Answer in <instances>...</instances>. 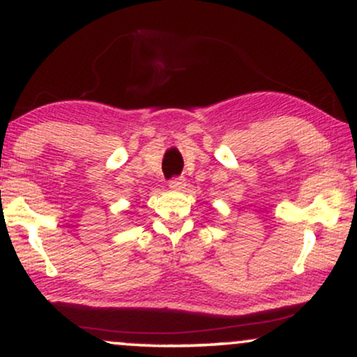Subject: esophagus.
I'll return each instance as SVG.
<instances>
[{"mask_svg": "<svg viewBox=\"0 0 357 357\" xmlns=\"http://www.w3.org/2000/svg\"><path fill=\"white\" fill-rule=\"evenodd\" d=\"M184 186H186V179L184 178H174L169 181L171 190H183Z\"/></svg>", "mask_w": 357, "mask_h": 357, "instance_id": "34e87169", "label": "esophagus"}]
</instances>
